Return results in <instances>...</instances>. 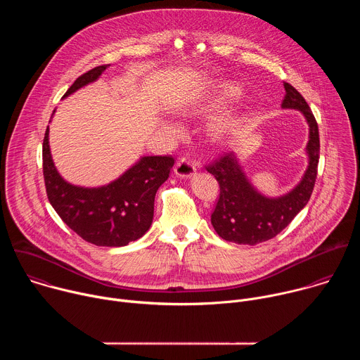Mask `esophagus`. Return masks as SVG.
I'll list each match as a JSON object with an SVG mask.
<instances>
[{
	"instance_id": "obj_1",
	"label": "esophagus",
	"mask_w": 360,
	"mask_h": 360,
	"mask_svg": "<svg viewBox=\"0 0 360 360\" xmlns=\"http://www.w3.org/2000/svg\"><path fill=\"white\" fill-rule=\"evenodd\" d=\"M196 172L195 161L189 158H181L175 165V174L182 178H189Z\"/></svg>"
}]
</instances>
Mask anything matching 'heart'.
<instances>
[{"label":"heart","mask_w":360,"mask_h":360,"mask_svg":"<svg viewBox=\"0 0 360 360\" xmlns=\"http://www.w3.org/2000/svg\"><path fill=\"white\" fill-rule=\"evenodd\" d=\"M236 94V89L235 86L232 85H222L217 94V99L218 101H224V99H228L231 96H233Z\"/></svg>","instance_id":"heart-1"}]
</instances>
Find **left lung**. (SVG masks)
I'll use <instances>...</instances> for the list:
<instances>
[{"instance_id": "left-lung-1", "label": "left lung", "mask_w": 360, "mask_h": 360, "mask_svg": "<svg viewBox=\"0 0 360 360\" xmlns=\"http://www.w3.org/2000/svg\"><path fill=\"white\" fill-rule=\"evenodd\" d=\"M283 85L286 94L282 107L299 110L309 124V142L306 146L309 165L302 181L289 193L274 199L255 191L239 167L233 150L224 152L205 167L219 184V198L211 222L217 233L228 242L256 245L275 238L304 208L314 192L321 149L318 122L297 89L288 82Z\"/></svg>"}]
</instances>
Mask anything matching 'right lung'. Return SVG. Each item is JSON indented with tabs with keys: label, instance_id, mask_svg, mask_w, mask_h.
I'll return each instance as SVG.
<instances>
[{
	"label": "right lung",
	"instance_id": "right-lung-1",
	"mask_svg": "<svg viewBox=\"0 0 360 360\" xmlns=\"http://www.w3.org/2000/svg\"><path fill=\"white\" fill-rule=\"evenodd\" d=\"M108 68L95 67L75 79L64 98L94 82ZM46 128L42 142V172L46 196L60 218L84 240L96 246H125L150 226L153 200L168 179L175 160L143 157L117 181L101 188H81L61 178L51 158Z\"/></svg>",
	"mask_w": 360,
	"mask_h": 360
}]
</instances>
